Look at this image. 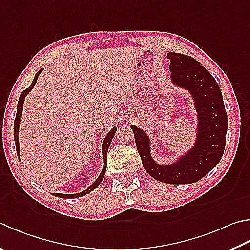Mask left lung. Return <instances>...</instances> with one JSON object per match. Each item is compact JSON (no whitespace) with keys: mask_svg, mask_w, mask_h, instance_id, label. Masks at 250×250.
<instances>
[{"mask_svg":"<svg viewBox=\"0 0 250 250\" xmlns=\"http://www.w3.org/2000/svg\"><path fill=\"white\" fill-rule=\"evenodd\" d=\"M171 82L191 94L196 106V143L184 156L169 165L153 160L151 141L143 130L131 125L144 169L153 178L165 184H192L203 178L219 164L223 156L228 115L221 89L215 79L192 57L169 52Z\"/></svg>","mask_w":250,"mask_h":250,"instance_id":"obj_1","label":"left lung"}]
</instances>
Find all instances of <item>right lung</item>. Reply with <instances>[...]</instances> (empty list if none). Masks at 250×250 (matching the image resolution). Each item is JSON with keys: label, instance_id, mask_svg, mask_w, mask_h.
Returning <instances> with one entry per match:
<instances>
[{"label": "right lung", "instance_id": "add662e5", "mask_svg": "<svg viewBox=\"0 0 250 250\" xmlns=\"http://www.w3.org/2000/svg\"><path fill=\"white\" fill-rule=\"evenodd\" d=\"M42 71L39 70L37 72V74L35 75V79L33 81V83L30 84V86L28 88H26L25 90H22L20 99H18V104H17V112H16V118H15V121H14V140H15V144H16V152H17V155L18 158H20V142H18V128H20V122H21V113H22V105H24V102H25V97L27 96V94H28L33 87L36 84V82L38 80V76L40 74V72ZM117 131V128H112L108 134L105 137V140H104L103 142V146H102V151H103V158H104V167H103V170L101 172V175L98 176V178L94 181V183L89 186V187L84 190V191H82L80 193H74V194H65V193H52L53 196L59 197V198H66V199H72V198H79L82 196H85L86 193H88L90 191H93L94 189H96L99 184L102 183V180L104 178V176H105V172H106V168H107V152H108V148H109V145L111 143V140L115 137V133Z\"/></svg>", "mask_w": 250, "mask_h": 250}]
</instances>
